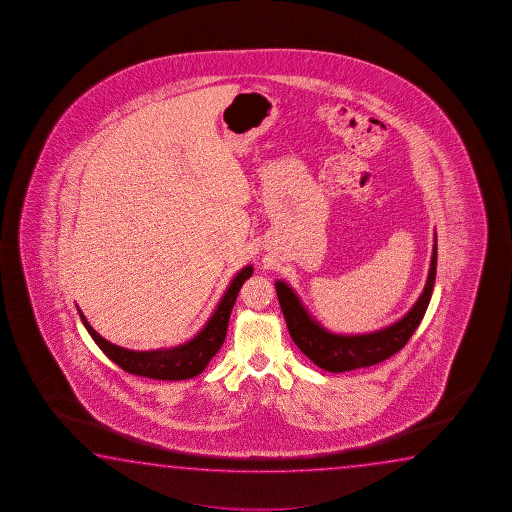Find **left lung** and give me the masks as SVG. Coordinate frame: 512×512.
<instances>
[{"label": "left lung", "instance_id": "obj_1", "mask_svg": "<svg viewBox=\"0 0 512 512\" xmlns=\"http://www.w3.org/2000/svg\"><path fill=\"white\" fill-rule=\"evenodd\" d=\"M434 242L425 290L419 295L417 303L403 319L373 333L335 335L331 331L324 330L321 324L313 321L310 313L306 312V308L294 294V290L283 281H278L276 292H278L279 306L283 310L286 326L295 346L299 347L313 364L319 365L321 369L330 373H344L360 367H369L396 355L401 347H405L408 338L414 335L432 299L435 272H437V238Z\"/></svg>", "mask_w": 512, "mask_h": 512}]
</instances>
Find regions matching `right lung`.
Segmentation results:
<instances>
[{
  "mask_svg": "<svg viewBox=\"0 0 512 512\" xmlns=\"http://www.w3.org/2000/svg\"><path fill=\"white\" fill-rule=\"evenodd\" d=\"M252 276V267H245L236 274L231 281L226 294L217 306L211 319L206 322L199 335L191 338L190 342L172 349H157V351H130L125 347L114 346L109 340L100 337L87 322L84 313L78 310L80 319L84 322L86 330L91 338L95 340L96 346L113 360L114 364L120 365L123 371L143 378H154V380H188L206 369L211 358L217 355L218 349L226 340L227 324L231 317L234 301L243 283Z\"/></svg>",
  "mask_w": 512,
  "mask_h": 512,
  "instance_id": "1",
  "label": "right lung"
}]
</instances>
